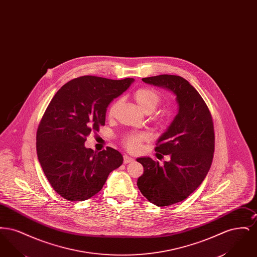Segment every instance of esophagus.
<instances>
[{"mask_svg": "<svg viewBox=\"0 0 257 257\" xmlns=\"http://www.w3.org/2000/svg\"><path fill=\"white\" fill-rule=\"evenodd\" d=\"M134 159L132 158V157H130V156H128V155H124L123 156V163L124 164H128V163H131V162H133Z\"/></svg>", "mask_w": 257, "mask_h": 257, "instance_id": "1", "label": "esophagus"}]
</instances>
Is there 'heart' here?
<instances>
[{
    "label": "heart",
    "instance_id": "obj_1",
    "mask_svg": "<svg viewBox=\"0 0 257 257\" xmlns=\"http://www.w3.org/2000/svg\"><path fill=\"white\" fill-rule=\"evenodd\" d=\"M135 101L138 106L146 112H151L155 110L161 103V95L159 91L152 87H141L138 88L133 94ZM117 107V102H114L110 105L108 110V116L112 117L115 109ZM149 135L147 132L141 133H130L124 136L122 139L123 146L128 151L137 152L142 147V143L148 140Z\"/></svg>",
    "mask_w": 257,
    "mask_h": 257
}]
</instances>
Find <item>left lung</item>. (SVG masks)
<instances>
[{"label":"left lung","instance_id":"left-lung-1","mask_svg":"<svg viewBox=\"0 0 257 257\" xmlns=\"http://www.w3.org/2000/svg\"><path fill=\"white\" fill-rule=\"evenodd\" d=\"M143 81L171 90L179 106L155 147L171 160L160 165L149 157L137 159L145 170L137 183L143 196L157 206H169L186 199L206 177L215 150L213 119L204 100L182 77L164 74Z\"/></svg>","mask_w":257,"mask_h":257}]
</instances>
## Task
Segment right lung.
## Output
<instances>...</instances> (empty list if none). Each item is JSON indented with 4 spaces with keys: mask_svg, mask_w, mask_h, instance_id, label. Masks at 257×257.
Listing matches in <instances>:
<instances>
[{
    "mask_svg": "<svg viewBox=\"0 0 257 257\" xmlns=\"http://www.w3.org/2000/svg\"><path fill=\"white\" fill-rule=\"evenodd\" d=\"M133 81L82 76L61 86L51 100L37 128V157L51 186L63 198L83 201L96 195L110 171L121 166L117 150L108 147L96 152L85 142L90 132L105 125L107 107Z\"/></svg>",
    "mask_w": 257,
    "mask_h": 257,
    "instance_id": "right-lung-1",
    "label": "right lung"
}]
</instances>
